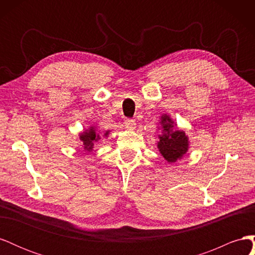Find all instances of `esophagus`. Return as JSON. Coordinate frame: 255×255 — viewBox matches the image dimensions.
I'll return each mask as SVG.
<instances>
[{"instance_id":"esophagus-1","label":"esophagus","mask_w":255,"mask_h":255,"mask_svg":"<svg viewBox=\"0 0 255 255\" xmlns=\"http://www.w3.org/2000/svg\"><path fill=\"white\" fill-rule=\"evenodd\" d=\"M125 126H126V128H127V129L133 130V129H135V128H136V123H135V121L132 120V119H128V120H126V122H125Z\"/></svg>"}]
</instances>
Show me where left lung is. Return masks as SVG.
<instances>
[{
    "label": "left lung",
    "instance_id": "left-lung-1",
    "mask_svg": "<svg viewBox=\"0 0 255 255\" xmlns=\"http://www.w3.org/2000/svg\"><path fill=\"white\" fill-rule=\"evenodd\" d=\"M158 123L161 133L158 135L157 149L168 164H173L188 152L189 138L184 130L177 128L170 115L161 114Z\"/></svg>",
    "mask_w": 255,
    "mask_h": 255
}]
</instances>
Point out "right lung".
Instances as JSON below:
<instances>
[{
  "label": "right lung",
  "instance_id": "1",
  "mask_svg": "<svg viewBox=\"0 0 255 255\" xmlns=\"http://www.w3.org/2000/svg\"><path fill=\"white\" fill-rule=\"evenodd\" d=\"M109 135H110V130H106V132L102 135V133L98 130V128L92 125L88 128L84 129L83 132L79 134V139L82 146L81 149L84 152L90 153L94 151L95 144L101 140V138H106Z\"/></svg>",
  "mask_w": 255,
  "mask_h": 255
}]
</instances>
